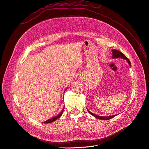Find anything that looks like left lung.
Segmentation results:
<instances>
[{
  "mask_svg": "<svg viewBox=\"0 0 149 149\" xmlns=\"http://www.w3.org/2000/svg\"><path fill=\"white\" fill-rule=\"evenodd\" d=\"M112 58H123V59H125L127 61V62L129 63V65L130 66V62L129 61V60L128 59V58L125 56V55H124V53H123L122 52H119V50H117V49H112ZM89 113L90 114L93 115V116L95 117V118H98L100 119H101V120H109L110 119H112L114 117H115L117 115H114V116H107V117H104V116H97L96 114H94L93 113H92V112H91L90 111H89Z\"/></svg>",
  "mask_w": 149,
  "mask_h": 149,
  "instance_id": "8db88e82",
  "label": "left lung"
}]
</instances>
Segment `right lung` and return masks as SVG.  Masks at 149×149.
<instances>
[{
  "label": "right lung",
  "instance_id": "obj_1",
  "mask_svg": "<svg viewBox=\"0 0 149 149\" xmlns=\"http://www.w3.org/2000/svg\"><path fill=\"white\" fill-rule=\"evenodd\" d=\"M63 110H64V108H63V109L62 111L60 112V114H58V116H56V117H55V118H52V119H48V120H46V121H45V122H44V123H45V124L50 123H52V122L55 121V120H56V119H58V118H60V117H61V115H62V114H63Z\"/></svg>",
  "mask_w": 149,
  "mask_h": 149
}]
</instances>
